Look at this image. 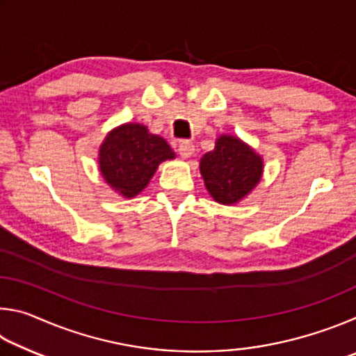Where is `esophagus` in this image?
<instances>
[{
    "instance_id": "34e87169",
    "label": "esophagus",
    "mask_w": 356,
    "mask_h": 356,
    "mask_svg": "<svg viewBox=\"0 0 356 356\" xmlns=\"http://www.w3.org/2000/svg\"><path fill=\"white\" fill-rule=\"evenodd\" d=\"M179 155L182 156V159H190V156L195 154V146H193V143L190 141H182L179 144Z\"/></svg>"
}]
</instances>
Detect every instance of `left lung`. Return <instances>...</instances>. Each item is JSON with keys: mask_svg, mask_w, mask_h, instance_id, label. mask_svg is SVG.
I'll list each match as a JSON object with an SVG mask.
<instances>
[{"mask_svg": "<svg viewBox=\"0 0 356 356\" xmlns=\"http://www.w3.org/2000/svg\"><path fill=\"white\" fill-rule=\"evenodd\" d=\"M200 171L216 202L237 204L250 195L264 172L262 156L231 135L216 138L215 149L204 154Z\"/></svg>", "mask_w": 356, "mask_h": 356, "instance_id": "8db88e82", "label": "left lung"}]
</instances>
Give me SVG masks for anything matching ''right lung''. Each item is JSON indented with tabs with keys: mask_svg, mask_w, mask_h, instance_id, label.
<instances>
[{
	"mask_svg": "<svg viewBox=\"0 0 356 356\" xmlns=\"http://www.w3.org/2000/svg\"><path fill=\"white\" fill-rule=\"evenodd\" d=\"M174 156L163 138L149 134L146 125L129 122L106 135L99 150V166L114 191L135 197L146 188L161 161Z\"/></svg>",
	"mask_w": 356,
	"mask_h": 356,
	"instance_id": "add662e5",
	"label": "right lung"
}]
</instances>
